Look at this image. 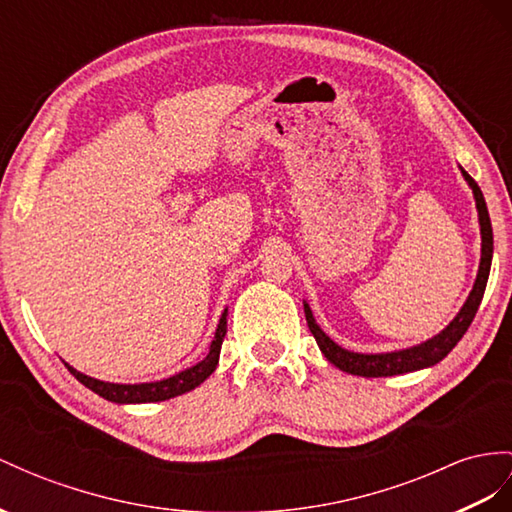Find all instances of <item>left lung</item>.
<instances>
[{"label":"left lung","instance_id":"8db88e82","mask_svg":"<svg viewBox=\"0 0 512 512\" xmlns=\"http://www.w3.org/2000/svg\"><path fill=\"white\" fill-rule=\"evenodd\" d=\"M461 173L465 181L469 183L471 192H474L476 199V209H478V222H480V238H482V248H480V266L474 287L465 300V305L461 311L456 313V318L445 326L441 333L435 337L426 339V342L411 346V348H402V350H393V352H376V355H368V352H355V350H346L339 344H335L333 339L326 335L316 318H313L311 307L305 305V318L309 324L311 335L316 337V342L322 350V355L329 359L335 368L342 372L355 374V376H365V378H378V376H398L406 372H415V370H424L437 365L441 359L450 355V350L461 342V337L469 329L471 320L476 318V311L480 307V300L484 296V287H487L489 281V272H491V259H493V229H491V218H489V209L487 203H484L482 190L478 188V183L467 175V170L461 168Z\"/></svg>","mask_w":512,"mask_h":512}]
</instances>
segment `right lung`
<instances>
[{"mask_svg": "<svg viewBox=\"0 0 512 512\" xmlns=\"http://www.w3.org/2000/svg\"><path fill=\"white\" fill-rule=\"evenodd\" d=\"M227 335V309L222 311V316L218 320L216 333L212 344H209V352L203 361H199L192 368L183 370L175 376H168L164 381H155V383H136V385H123V383H106L99 381V378L86 376L82 372H77L75 368H71L69 363L67 370L80 381L84 387H88L90 391H95L97 396L106 398L110 402L116 404H142V402H162V400H170L175 396H181V393H188L194 387H199L203 381H207L209 374L216 370L218 365V357H220V346L222 339Z\"/></svg>", "mask_w": 512, "mask_h": 512, "instance_id": "obj_1", "label": "right lung"}]
</instances>
